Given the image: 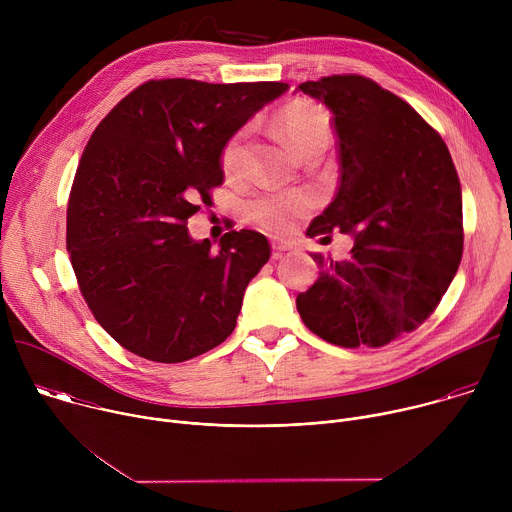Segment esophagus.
Segmentation results:
<instances>
[{
  "label": "esophagus",
  "instance_id": "esophagus-1",
  "mask_svg": "<svg viewBox=\"0 0 512 512\" xmlns=\"http://www.w3.org/2000/svg\"><path fill=\"white\" fill-rule=\"evenodd\" d=\"M271 247L275 249V253L279 255V253H283V251H289L291 247H294V245H291L289 241H279V239H273L271 241Z\"/></svg>",
  "mask_w": 512,
  "mask_h": 512
}]
</instances>
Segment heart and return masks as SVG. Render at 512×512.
<instances>
[{"instance_id":"b5f03b06","label":"heart","mask_w":512,"mask_h":512,"mask_svg":"<svg viewBox=\"0 0 512 512\" xmlns=\"http://www.w3.org/2000/svg\"><path fill=\"white\" fill-rule=\"evenodd\" d=\"M277 129L289 150L302 158L312 148H328L330 143V117L310 101H291L277 113ZM247 129L233 133L221 150V166L225 174L233 176L241 170L245 160ZM312 206V196L306 192H263L249 200L247 216L259 227L271 233L289 229L296 216H302Z\"/></svg>"}]
</instances>
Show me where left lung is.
I'll use <instances>...</instances> for the list:
<instances>
[{
	"label": "left lung",
	"instance_id": "obj_1",
	"mask_svg": "<svg viewBox=\"0 0 512 512\" xmlns=\"http://www.w3.org/2000/svg\"><path fill=\"white\" fill-rule=\"evenodd\" d=\"M332 111L340 184L308 237L352 235L296 300L330 344L385 346L423 324L448 291L464 249L462 188L448 145L411 105L360 75L298 87Z\"/></svg>",
	"mask_w": 512,
	"mask_h": 512
}]
</instances>
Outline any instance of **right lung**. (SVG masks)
<instances>
[{
	"instance_id": "add662e5",
	"label": "right lung",
	"mask_w": 512,
	"mask_h": 512,
	"mask_svg": "<svg viewBox=\"0 0 512 512\" xmlns=\"http://www.w3.org/2000/svg\"><path fill=\"white\" fill-rule=\"evenodd\" d=\"M285 83L148 81L93 131L66 208V251L95 320L129 352L184 362L225 342L269 241L249 229L218 251L186 223L225 180L221 150Z\"/></svg>"
}]
</instances>
